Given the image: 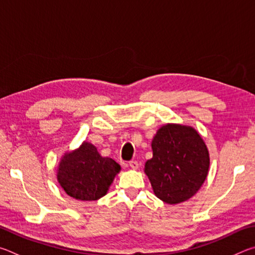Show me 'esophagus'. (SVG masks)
Masks as SVG:
<instances>
[{"label":"esophagus","instance_id":"1","mask_svg":"<svg viewBox=\"0 0 255 255\" xmlns=\"http://www.w3.org/2000/svg\"><path fill=\"white\" fill-rule=\"evenodd\" d=\"M129 166H130L131 169L136 170V169H138V166H139V164H138V162L135 161V159H132V161L129 162Z\"/></svg>","mask_w":255,"mask_h":255}]
</instances>
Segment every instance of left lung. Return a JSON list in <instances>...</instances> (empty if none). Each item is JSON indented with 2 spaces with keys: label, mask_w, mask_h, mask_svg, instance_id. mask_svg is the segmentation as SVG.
<instances>
[{
  "label": "left lung",
  "mask_w": 255,
  "mask_h": 255,
  "mask_svg": "<svg viewBox=\"0 0 255 255\" xmlns=\"http://www.w3.org/2000/svg\"><path fill=\"white\" fill-rule=\"evenodd\" d=\"M152 149L145 173L155 196L173 205L195 195L209 169L208 149L199 133L191 127L166 125L154 136Z\"/></svg>",
  "instance_id": "left-lung-1"
}]
</instances>
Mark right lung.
<instances>
[{
    "label": "right lung",
    "mask_w": 255,
    "mask_h": 255,
    "mask_svg": "<svg viewBox=\"0 0 255 255\" xmlns=\"http://www.w3.org/2000/svg\"><path fill=\"white\" fill-rule=\"evenodd\" d=\"M119 171L117 162L102 157L92 144L83 143L79 149L62 158L57 179L68 196L92 201L106 195Z\"/></svg>",
    "instance_id": "obj_1"
}]
</instances>
